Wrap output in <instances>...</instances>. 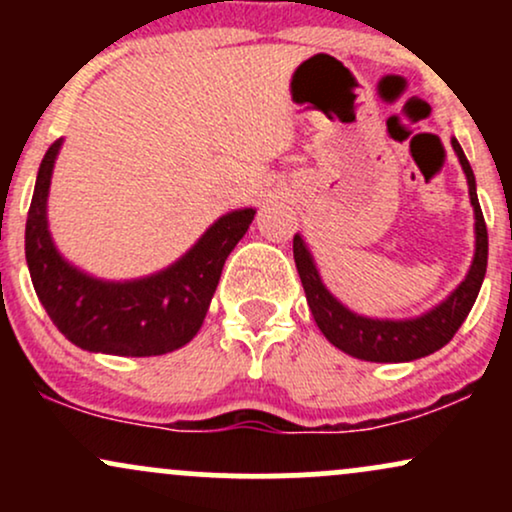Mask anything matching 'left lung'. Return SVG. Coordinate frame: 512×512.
Wrapping results in <instances>:
<instances>
[{
  "mask_svg": "<svg viewBox=\"0 0 512 512\" xmlns=\"http://www.w3.org/2000/svg\"><path fill=\"white\" fill-rule=\"evenodd\" d=\"M452 149L460 158L464 175H467L469 199L474 207V260L467 276L455 291L431 308L428 313L409 320H383V317H366L346 308L322 284L320 274L303 238L293 236V260H296L298 274H301L305 298H308L310 313H313L317 327L325 334L327 342L342 349L344 354L373 363H402L414 358L428 356L443 349L455 337L462 322L467 320L469 310L477 301L481 281L486 274V260H489V233H486L484 214H481L477 197V180H474L472 166L464 156L462 146L452 137Z\"/></svg>",
  "mask_w": 512,
  "mask_h": 512,
  "instance_id": "1",
  "label": "left lung"
}]
</instances>
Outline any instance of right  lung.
Wrapping results in <instances>:
<instances>
[{
  "label": "right lung",
  "instance_id": "1",
  "mask_svg": "<svg viewBox=\"0 0 512 512\" xmlns=\"http://www.w3.org/2000/svg\"><path fill=\"white\" fill-rule=\"evenodd\" d=\"M57 139L38 168L26 221V262L45 313L69 342L93 354L161 356L190 342L207 317L221 269L255 219L236 209L207 228L178 262L132 281H103L57 252L48 231V192Z\"/></svg>",
  "mask_w": 512,
  "mask_h": 512
}]
</instances>
